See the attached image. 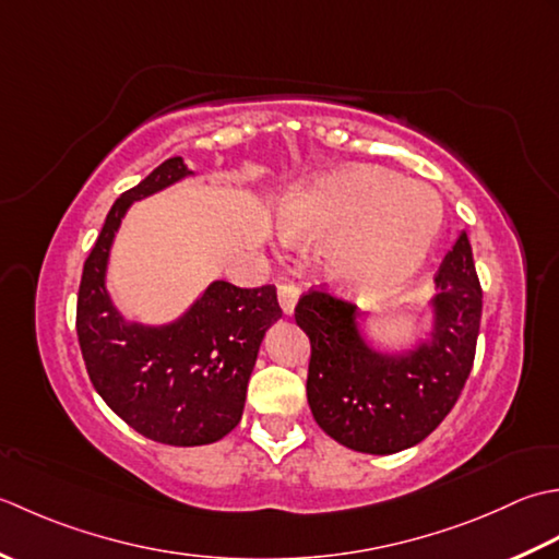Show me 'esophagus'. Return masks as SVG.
<instances>
[{"label": "esophagus", "mask_w": 559, "mask_h": 559, "mask_svg": "<svg viewBox=\"0 0 559 559\" xmlns=\"http://www.w3.org/2000/svg\"><path fill=\"white\" fill-rule=\"evenodd\" d=\"M299 294H301V289L296 287L294 282H280L277 284V299H280V306H282L284 313L294 311L296 301H299Z\"/></svg>", "instance_id": "esophagus-1"}]
</instances>
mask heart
Instances as JSON below:
<instances>
[{"label":"heart","instance_id":"obj_1","mask_svg":"<svg viewBox=\"0 0 559 559\" xmlns=\"http://www.w3.org/2000/svg\"><path fill=\"white\" fill-rule=\"evenodd\" d=\"M280 226L294 241H321L340 287L389 294L425 265L441 229V200L417 180L376 166H349L296 190Z\"/></svg>","mask_w":559,"mask_h":559}]
</instances>
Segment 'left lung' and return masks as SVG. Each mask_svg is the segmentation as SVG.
<instances>
[{
  "label": "left lung",
  "mask_w": 559,
  "mask_h": 559,
  "mask_svg": "<svg viewBox=\"0 0 559 559\" xmlns=\"http://www.w3.org/2000/svg\"><path fill=\"white\" fill-rule=\"evenodd\" d=\"M435 333L409 355H379L357 333L355 306L325 287L309 289L294 309L311 340L306 395L328 437L361 453L415 447L451 413L468 381L483 316L468 236L437 272Z\"/></svg>",
  "instance_id": "8db88e82"
}]
</instances>
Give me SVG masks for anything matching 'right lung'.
<instances>
[{
  "instance_id": "add662e5",
  "label": "right lung",
  "mask_w": 559,
  "mask_h": 559,
  "mask_svg": "<svg viewBox=\"0 0 559 559\" xmlns=\"http://www.w3.org/2000/svg\"><path fill=\"white\" fill-rule=\"evenodd\" d=\"M188 174L174 156L122 192L86 258L76 296L79 347L94 389L132 429L168 447H202L238 425L260 343L282 316L272 284L243 289L224 280L164 328L124 323L112 309L106 263L124 210Z\"/></svg>"
}]
</instances>
